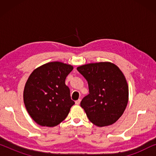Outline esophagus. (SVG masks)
I'll return each instance as SVG.
<instances>
[{"label": "esophagus", "instance_id": "esophagus-1", "mask_svg": "<svg viewBox=\"0 0 156 156\" xmlns=\"http://www.w3.org/2000/svg\"><path fill=\"white\" fill-rule=\"evenodd\" d=\"M80 102H81V99H79L78 100H76V101H75V104H76V105H79V104H80Z\"/></svg>", "mask_w": 156, "mask_h": 156}]
</instances>
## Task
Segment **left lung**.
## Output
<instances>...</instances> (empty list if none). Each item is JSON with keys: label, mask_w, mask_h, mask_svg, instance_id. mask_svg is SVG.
Segmentation results:
<instances>
[{"label": "left lung", "mask_w": 156, "mask_h": 156, "mask_svg": "<svg viewBox=\"0 0 156 156\" xmlns=\"http://www.w3.org/2000/svg\"><path fill=\"white\" fill-rule=\"evenodd\" d=\"M76 69L88 82L89 94L80 105L89 120L100 127L116 122L129 100V87L122 72L111 62L87 64Z\"/></svg>", "instance_id": "1"}]
</instances>
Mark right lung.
Returning a JSON list of instances; mask_svg holds the SVG:
<instances>
[{"label": "right lung", "mask_w": 156, "mask_h": 156, "mask_svg": "<svg viewBox=\"0 0 156 156\" xmlns=\"http://www.w3.org/2000/svg\"><path fill=\"white\" fill-rule=\"evenodd\" d=\"M73 67L59 62L42 65L25 84L23 99L31 118L42 126L53 127L65 120L74 104L65 80Z\"/></svg>", "instance_id": "right-lung-1"}]
</instances>
